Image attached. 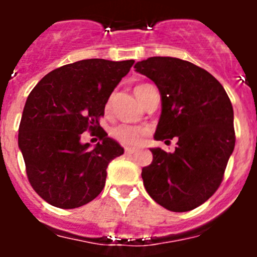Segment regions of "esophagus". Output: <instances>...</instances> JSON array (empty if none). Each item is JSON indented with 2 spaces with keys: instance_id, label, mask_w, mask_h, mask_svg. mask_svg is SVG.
Masks as SVG:
<instances>
[{
  "instance_id": "obj_1",
  "label": "esophagus",
  "mask_w": 257,
  "mask_h": 257,
  "mask_svg": "<svg viewBox=\"0 0 257 257\" xmlns=\"http://www.w3.org/2000/svg\"><path fill=\"white\" fill-rule=\"evenodd\" d=\"M124 153H126V154H135L136 151H135V149H133V148H126V149H124Z\"/></svg>"
}]
</instances>
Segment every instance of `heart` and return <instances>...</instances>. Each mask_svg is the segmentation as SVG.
<instances>
[{
    "mask_svg": "<svg viewBox=\"0 0 257 257\" xmlns=\"http://www.w3.org/2000/svg\"><path fill=\"white\" fill-rule=\"evenodd\" d=\"M151 86L152 85H148V83H142V85L136 86L135 94L136 96L139 97L140 101H142L145 91ZM145 133L147 131L144 128H142V127L130 126V124H119V126L114 127L112 130V136L118 143H121L122 145H126V147H136V145H139L142 143Z\"/></svg>",
    "mask_w": 257,
    "mask_h": 257,
    "instance_id": "heart-1",
    "label": "heart"
}]
</instances>
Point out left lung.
Instances as JSON below:
<instances>
[{
	"label": "left lung",
	"instance_id": "8db88e82",
	"mask_svg": "<svg viewBox=\"0 0 257 257\" xmlns=\"http://www.w3.org/2000/svg\"><path fill=\"white\" fill-rule=\"evenodd\" d=\"M135 69L156 83L162 97L154 139L178 138L172 153L151 149L153 162L142 171L145 189L167 210H194L220 187L234 149L230 99L212 74L190 61L153 56Z\"/></svg>",
	"mask_w": 257,
	"mask_h": 257
}]
</instances>
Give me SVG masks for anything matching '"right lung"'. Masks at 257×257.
Wrapping results in <instances>:
<instances>
[{"instance_id":"add662e5","label":"right lung","mask_w":257,"mask_h":257,"mask_svg":"<svg viewBox=\"0 0 257 257\" xmlns=\"http://www.w3.org/2000/svg\"><path fill=\"white\" fill-rule=\"evenodd\" d=\"M134 60L86 59L54 69L29 94L19 126V148L32 188L59 208H76L96 198L106 167L123 154L99 123L109 96ZM91 131L95 149L80 143Z\"/></svg>"}]
</instances>
